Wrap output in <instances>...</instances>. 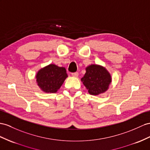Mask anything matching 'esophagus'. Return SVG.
Listing matches in <instances>:
<instances>
[{
  "label": "esophagus",
  "mask_w": 150,
  "mask_h": 150,
  "mask_svg": "<svg viewBox=\"0 0 150 150\" xmlns=\"http://www.w3.org/2000/svg\"><path fill=\"white\" fill-rule=\"evenodd\" d=\"M71 75L73 76H74V77H78L79 76V73L78 72H75V73H72Z\"/></svg>",
  "instance_id": "obj_1"
}]
</instances>
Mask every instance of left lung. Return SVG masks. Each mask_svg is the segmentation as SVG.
Returning a JSON list of instances; mask_svg holds the SVG:
<instances>
[{"instance_id":"obj_1","label":"left lung","mask_w":150,"mask_h":150,"mask_svg":"<svg viewBox=\"0 0 150 150\" xmlns=\"http://www.w3.org/2000/svg\"><path fill=\"white\" fill-rule=\"evenodd\" d=\"M86 71L81 82L91 95L98 96L108 91L112 78L105 67L92 64L86 68Z\"/></svg>"}]
</instances>
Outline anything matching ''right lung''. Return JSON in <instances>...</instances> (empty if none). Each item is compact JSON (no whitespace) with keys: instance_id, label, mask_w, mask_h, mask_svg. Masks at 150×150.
Here are the masks:
<instances>
[{"instance_id":"add662e5","label":"right lung","mask_w":150,"mask_h":150,"mask_svg":"<svg viewBox=\"0 0 150 150\" xmlns=\"http://www.w3.org/2000/svg\"><path fill=\"white\" fill-rule=\"evenodd\" d=\"M67 77L65 68L54 64L40 68L35 76L37 86L45 93H56Z\"/></svg>"}]
</instances>
